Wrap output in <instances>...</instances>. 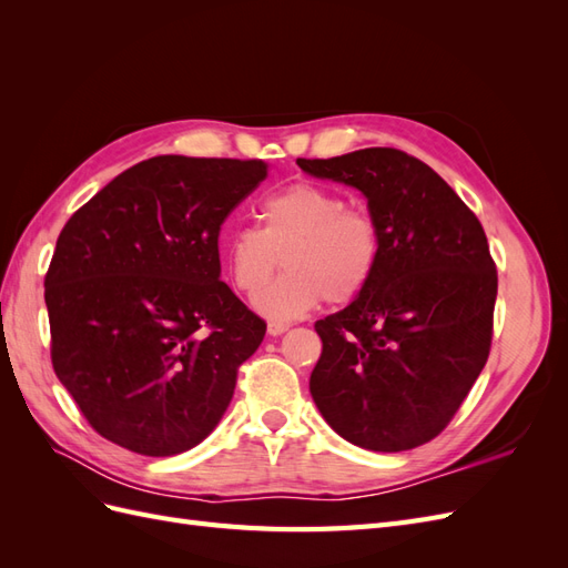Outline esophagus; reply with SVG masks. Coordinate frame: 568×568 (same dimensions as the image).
Masks as SVG:
<instances>
[{"label": "esophagus", "mask_w": 568, "mask_h": 568, "mask_svg": "<svg viewBox=\"0 0 568 568\" xmlns=\"http://www.w3.org/2000/svg\"><path fill=\"white\" fill-rule=\"evenodd\" d=\"M286 329H288L286 322H270V324H267V334H270V336H282Z\"/></svg>", "instance_id": "34e87169"}]
</instances>
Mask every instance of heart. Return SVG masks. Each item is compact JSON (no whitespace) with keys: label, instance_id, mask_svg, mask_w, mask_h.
<instances>
[{"label":"heart","instance_id":"heart-1","mask_svg":"<svg viewBox=\"0 0 568 568\" xmlns=\"http://www.w3.org/2000/svg\"><path fill=\"white\" fill-rule=\"evenodd\" d=\"M257 230L234 227L220 248L232 284L257 294L283 255L287 272L257 296L274 320H294L322 301L353 303L374 280L382 261V225L365 205L313 182L288 184L255 209Z\"/></svg>","mask_w":568,"mask_h":568}]
</instances>
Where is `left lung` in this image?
<instances>
[{
	"mask_svg": "<svg viewBox=\"0 0 568 568\" xmlns=\"http://www.w3.org/2000/svg\"><path fill=\"white\" fill-rule=\"evenodd\" d=\"M296 163L359 189L384 236L369 286L315 322L313 400L359 448H417L450 424L490 353L497 270L486 232L448 182L400 149Z\"/></svg>",
	"mask_w": 568,
	"mask_h": 568,
	"instance_id": "obj_1",
	"label": "left lung"
}]
</instances>
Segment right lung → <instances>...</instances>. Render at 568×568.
Listing matches in <instances>:
<instances>
[{
  "mask_svg": "<svg viewBox=\"0 0 568 568\" xmlns=\"http://www.w3.org/2000/svg\"><path fill=\"white\" fill-rule=\"evenodd\" d=\"M265 178L261 159L153 156L65 222L44 277L51 365L99 436L170 457L225 415L267 324L220 280L217 236Z\"/></svg>",
  "mask_w": 568,
  "mask_h": 568,
  "instance_id": "add662e5",
  "label": "right lung"
}]
</instances>
